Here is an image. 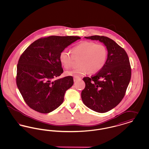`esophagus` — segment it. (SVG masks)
Here are the masks:
<instances>
[{
  "mask_svg": "<svg viewBox=\"0 0 149 149\" xmlns=\"http://www.w3.org/2000/svg\"><path fill=\"white\" fill-rule=\"evenodd\" d=\"M81 79L80 78H79V77H74V81H77V80H81Z\"/></svg>",
  "mask_w": 149,
  "mask_h": 149,
  "instance_id": "esophagus-1",
  "label": "esophagus"
}]
</instances>
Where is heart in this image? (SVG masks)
Masks as SVG:
<instances>
[{"label": "heart", "instance_id": "obj_1", "mask_svg": "<svg viewBox=\"0 0 149 149\" xmlns=\"http://www.w3.org/2000/svg\"><path fill=\"white\" fill-rule=\"evenodd\" d=\"M108 49L103 43L83 41L72 49V54L63 50L59 55L61 64L66 69L72 66L75 59L80 58L77 68L67 71L66 75L75 77L83 76L89 72L95 74L100 71L106 64Z\"/></svg>", "mask_w": 149, "mask_h": 149}]
</instances>
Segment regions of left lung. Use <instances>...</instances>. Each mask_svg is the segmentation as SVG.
<instances>
[{"label": "left lung", "instance_id": "8db88e82", "mask_svg": "<svg viewBox=\"0 0 149 149\" xmlns=\"http://www.w3.org/2000/svg\"><path fill=\"white\" fill-rule=\"evenodd\" d=\"M85 38L103 43L108 53L103 68L91 78H83L85 87L81 92V99L90 109L105 113L117 106L125 95L131 77L129 58L125 50L107 37Z\"/></svg>", "mask_w": 149, "mask_h": 149}]
</instances>
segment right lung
I'll use <instances>...</instances> for the list:
<instances>
[{
  "mask_svg": "<svg viewBox=\"0 0 149 149\" xmlns=\"http://www.w3.org/2000/svg\"><path fill=\"white\" fill-rule=\"evenodd\" d=\"M81 38L50 36L40 38L22 54L17 64L16 83L22 96L31 108L48 113L63 102L66 91L74 84L68 76L55 80L63 72L60 53Z\"/></svg>",
  "mask_w": 149,
  "mask_h": 149,
  "instance_id": "add662e5",
  "label": "right lung"
}]
</instances>
